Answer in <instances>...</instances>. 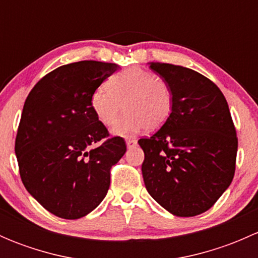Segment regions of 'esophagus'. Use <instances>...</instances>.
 Segmentation results:
<instances>
[{
  "instance_id": "obj_1",
  "label": "esophagus",
  "mask_w": 258,
  "mask_h": 258,
  "mask_svg": "<svg viewBox=\"0 0 258 258\" xmlns=\"http://www.w3.org/2000/svg\"><path fill=\"white\" fill-rule=\"evenodd\" d=\"M126 145H127V147H128V148L135 147V146L137 145V140H135V139H127V140H126Z\"/></svg>"
}]
</instances>
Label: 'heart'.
I'll use <instances>...</instances> for the list:
<instances>
[{"instance_id":"obj_1","label":"heart","mask_w":258,"mask_h":258,"mask_svg":"<svg viewBox=\"0 0 258 258\" xmlns=\"http://www.w3.org/2000/svg\"><path fill=\"white\" fill-rule=\"evenodd\" d=\"M126 111L114 124L116 136H131L147 128L155 131L172 113L173 92L162 77L141 67H130L114 74L92 92L90 105L98 121L111 126L121 110Z\"/></svg>"}]
</instances>
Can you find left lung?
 Wrapping results in <instances>:
<instances>
[{
    "mask_svg": "<svg viewBox=\"0 0 258 258\" xmlns=\"http://www.w3.org/2000/svg\"><path fill=\"white\" fill-rule=\"evenodd\" d=\"M148 64L172 88L173 108L155 135L139 140L146 189L172 215L197 216L215 205L235 175L237 137L230 108L204 75L176 64Z\"/></svg>",
    "mask_w": 258,
    "mask_h": 258,
    "instance_id": "obj_1",
    "label": "left lung"
}]
</instances>
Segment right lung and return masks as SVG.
Masks as SVG:
<instances>
[{"instance_id": "right-lung-1", "label": "right lung", "mask_w": 258, "mask_h": 258, "mask_svg": "<svg viewBox=\"0 0 258 258\" xmlns=\"http://www.w3.org/2000/svg\"><path fill=\"white\" fill-rule=\"evenodd\" d=\"M118 64L80 61L36 83L25 101L15 153L26 189L48 212L66 220L88 215L110 188V170L126 152L121 137L93 113V91Z\"/></svg>"}]
</instances>
